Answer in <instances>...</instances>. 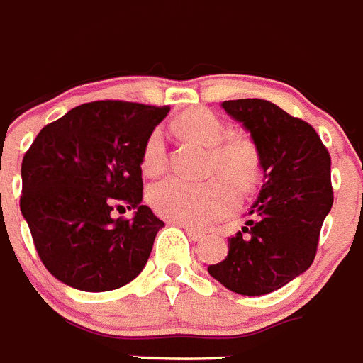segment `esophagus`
<instances>
[{
	"label": "esophagus",
	"instance_id": "34e87169",
	"mask_svg": "<svg viewBox=\"0 0 363 363\" xmlns=\"http://www.w3.org/2000/svg\"><path fill=\"white\" fill-rule=\"evenodd\" d=\"M184 230H186V234L190 235L194 241H201V239L206 235V232H203V230H199V228H194V226H184Z\"/></svg>",
	"mask_w": 363,
	"mask_h": 363
}]
</instances>
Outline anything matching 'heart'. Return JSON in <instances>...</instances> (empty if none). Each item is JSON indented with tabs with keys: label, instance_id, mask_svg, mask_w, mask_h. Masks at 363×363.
I'll use <instances>...</instances> for the list:
<instances>
[{
	"label": "heart",
	"instance_id": "1",
	"mask_svg": "<svg viewBox=\"0 0 363 363\" xmlns=\"http://www.w3.org/2000/svg\"><path fill=\"white\" fill-rule=\"evenodd\" d=\"M177 128L186 137L210 147L208 169L220 172L239 186L250 190L259 177V153L252 140L242 137L226 138V124L210 109H194L177 121ZM168 157V140L162 128L151 129L143 146L140 166L146 175L162 172ZM223 177L203 182L168 177L150 188V201L157 213L186 226H206L234 212L239 194L234 183Z\"/></svg>",
	"mask_w": 363,
	"mask_h": 363
}]
</instances>
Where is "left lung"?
Listing matches in <instances>:
<instances>
[{
	"label": "left lung",
	"mask_w": 363,
	"mask_h": 363,
	"mask_svg": "<svg viewBox=\"0 0 363 363\" xmlns=\"http://www.w3.org/2000/svg\"><path fill=\"white\" fill-rule=\"evenodd\" d=\"M223 107L250 131L264 182L252 219L228 238V256L208 272L238 294H269L313 264L334 201L330 155L313 125L276 104L241 99Z\"/></svg>",
	"instance_id": "1"
}]
</instances>
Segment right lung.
I'll list each match as a JSON object with an SVG mask.
<instances>
[{
  "label": "right lung",
  "instance_id": "1",
  "mask_svg": "<svg viewBox=\"0 0 363 363\" xmlns=\"http://www.w3.org/2000/svg\"><path fill=\"white\" fill-rule=\"evenodd\" d=\"M168 106L82 104L38 133L21 162L20 208L38 256L78 291L121 289L143 272L162 220L143 203V146ZM135 210L133 220L112 213Z\"/></svg>",
  "mask_w": 363,
  "mask_h": 363
}]
</instances>
